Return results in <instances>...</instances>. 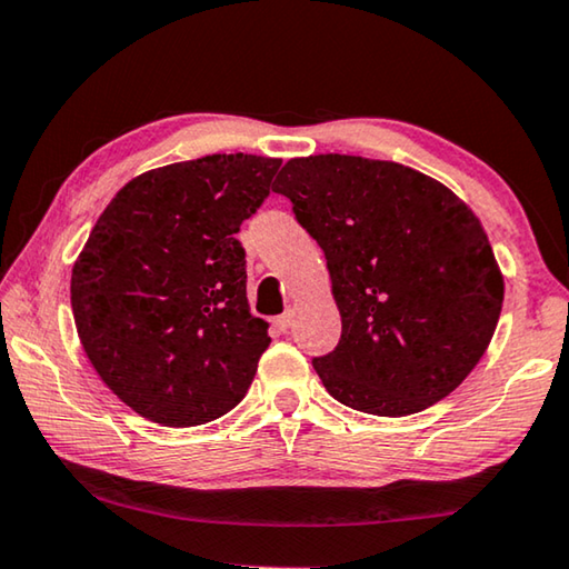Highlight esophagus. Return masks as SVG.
Here are the masks:
<instances>
[{"instance_id": "1", "label": "esophagus", "mask_w": 569, "mask_h": 569, "mask_svg": "<svg viewBox=\"0 0 569 569\" xmlns=\"http://www.w3.org/2000/svg\"><path fill=\"white\" fill-rule=\"evenodd\" d=\"M276 327L281 329V331H288L293 327V311H286V313H281V317L276 319Z\"/></svg>"}]
</instances>
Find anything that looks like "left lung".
I'll use <instances>...</instances> for the list:
<instances>
[{"instance_id":"8db88e82","label":"left lung","mask_w":569,"mask_h":569,"mask_svg":"<svg viewBox=\"0 0 569 569\" xmlns=\"http://www.w3.org/2000/svg\"><path fill=\"white\" fill-rule=\"evenodd\" d=\"M276 192L327 258L341 337L313 369L331 398L402 418L453 392L503 303L476 214L420 171L347 154L291 159Z\"/></svg>"}]
</instances>
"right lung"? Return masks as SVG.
<instances>
[{
	"label": "right lung",
	"instance_id": "obj_1",
	"mask_svg": "<svg viewBox=\"0 0 569 569\" xmlns=\"http://www.w3.org/2000/svg\"><path fill=\"white\" fill-rule=\"evenodd\" d=\"M281 159L212 154L131 179L70 278L90 365L159 426H202L246 398L268 323L246 296L236 232L270 194Z\"/></svg>",
	"mask_w": 569,
	"mask_h": 569
}]
</instances>
